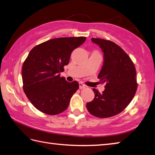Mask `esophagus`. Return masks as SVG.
<instances>
[{"mask_svg":"<svg viewBox=\"0 0 155 155\" xmlns=\"http://www.w3.org/2000/svg\"><path fill=\"white\" fill-rule=\"evenodd\" d=\"M79 87H80V89H84V88H85V87H86V86H85V85L82 83V82H80V83H79Z\"/></svg>","mask_w":155,"mask_h":155,"instance_id":"1","label":"esophagus"}]
</instances>
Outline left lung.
I'll list each match as a JSON object with an SVG mask.
<instances>
[{
  "mask_svg": "<svg viewBox=\"0 0 155 155\" xmlns=\"http://www.w3.org/2000/svg\"><path fill=\"white\" fill-rule=\"evenodd\" d=\"M104 53V63L97 78L105 82L100 93L93 89L95 97L86 104L89 112L98 118H109L123 111L134 96L137 89L136 69L125 51L111 41L92 38Z\"/></svg>",
  "mask_w": 155,
  "mask_h": 155,
  "instance_id": "left-lung-1",
  "label": "left lung"
}]
</instances>
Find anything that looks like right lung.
Here are the masks:
<instances>
[{"label":"right lung","instance_id":"add662e5","mask_svg":"<svg viewBox=\"0 0 155 155\" xmlns=\"http://www.w3.org/2000/svg\"><path fill=\"white\" fill-rule=\"evenodd\" d=\"M86 39L85 37L55 38L31 50L22 68L23 90L39 111L56 115L68 108L79 84L69 83L60 77V73L68 65L71 52Z\"/></svg>","mask_w":155,"mask_h":155}]
</instances>
